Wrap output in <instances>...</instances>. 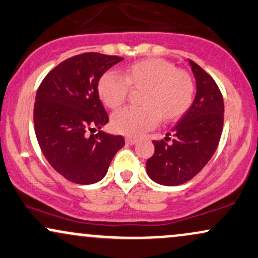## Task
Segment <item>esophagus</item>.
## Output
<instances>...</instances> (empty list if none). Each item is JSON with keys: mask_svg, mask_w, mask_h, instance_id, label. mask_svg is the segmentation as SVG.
Instances as JSON below:
<instances>
[{"mask_svg": "<svg viewBox=\"0 0 258 258\" xmlns=\"http://www.w3.org/2000/svg\"><path fill=\"white\" fill-rule=\"evenodd\" d=\"M125 142H126V144L133 145V144H136V143H137V139L133 138V137H126L125 138Z\"/></svg>", "mask_w": 258, "mask_h": 258, "instance_id": "1", "label": "esophagus"}]
</instances>
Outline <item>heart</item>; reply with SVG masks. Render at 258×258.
Returning a JSON list of instances; mask_svg holds the SVG:
<instances>
[{
	"instance_id": "obj_1",
	"label": "heart",
	"mask_w": 258,
	"mask_h": 258,
	"mask_svg": "<svg viewBox=\"0 0 258 258\" xmlns=\"http://www.w3.org/2000/svg\"><path fill=\"white\" fill-rule=\"evenodd\" d=\"M130 89L144 90L139 99L142 108H126L111 116L116 133L138 137L161 120L174 122L190 109L195 97V83L184 70L173 62L150 57L127 66L122 77L114 72L103 74L97 85L105 107L117 109L125 103Z\"/></svg>"
}]
</instances>
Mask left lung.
I'll use <instances>...</instances> for the list:
<instances>
[{
	"label": "left lung",
	"mask_w": 258,
	"mask_h": 258,
	"mask_svg": "<svg viewBox=\"0 0 258 258\" xmlns=\"http://www.w3.org/2000/svg\"><path fill=\"white\" fill-rule=\"evenodd\" d=\"M196 79V97L166 141H155V153L147 161V173L155 182L181 185L198 174L212 159L223 127V98L215 80L196 62L188 60ZM173 135L170 145L166 143Z\"/></svg>",
	"instance_id": "8db88e82"
}]
</instances>
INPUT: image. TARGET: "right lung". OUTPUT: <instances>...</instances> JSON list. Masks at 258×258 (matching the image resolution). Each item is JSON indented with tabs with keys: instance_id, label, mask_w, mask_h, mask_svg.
<instances>
[{
	"instance_id": "add662e5",
	"label": "right lung",
	"mask_w": 258,
	"mask_h": 258,
	"mask_svg": "<svg viewBox=\"0 0 258 258\" xmlns=\"http://www.w3.org/2000/svg\"><path fill=\"white\" fill-rule=\"evenodd\" d=\"M123 58L99 52L72 56L46 74L36 94L33 122L46 161L74 184H95L104 178L122 136L98 131L108 123L97 85L103 74Z\"/></svg>"
}]
</instances>
